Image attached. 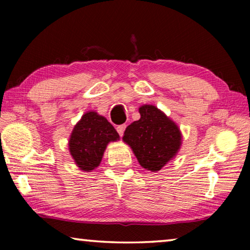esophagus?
I'll use <instances>...</instances> for the list:
<instances>
[{"instance_id": "34e87169", "label": "esophagus", "mask_w": 250, "mask_h": 250, "mask_svg": "<svg viewBox=\"0 0 250 250\" xmlns=\"http://www.w3.org/2000/svg\"><path fill=\"white\" fill-rule=\"evenodd\" d=\"M125 125H118L117 126V131H118V133H119V135L120 137H122V135H124V132H125Z\"/></svg>"}]
</instances>
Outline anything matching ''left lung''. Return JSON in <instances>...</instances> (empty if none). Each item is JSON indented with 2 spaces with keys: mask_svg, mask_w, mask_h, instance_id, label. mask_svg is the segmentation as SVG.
<instances>
[{
  "mask_svg": "<svg viewBox=\"0 0 250 250\" xmlns=\"http://www.w3.org/2000/svg\"><path fill=\"white\" fill-rule=\"evenodd\" d=\"M141 118L126 129L122 141L128 145L140 166L158 172L175 158L182 146V133L174 121L153 104L139 108Z\"/></svg>",
  "mask_w": 250,
  "mask_h": 250,
  "instance_id": "1",
  "label": "left lung"
}]
</instances>
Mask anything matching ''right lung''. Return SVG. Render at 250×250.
Segmentation results:
<instances>
[{
    "mask_svg": "<svg viewBox=\"0 0 250 250\" xmlns=\"http://www.w3.org/2000/svg\"><path fill=\"white\" fill-rule=\"evenodd\" d=\"M119 139L116 129L104 116L87 111L71 131L68 149L76 166L82 171L91 172L99 167L109 143Z\"/></svg>",
    "mask_w": 250,
    "mask_h": 250,
    "instance_id": "right-lung-1",
    "label": "right lung"
}]
</instances>
